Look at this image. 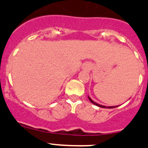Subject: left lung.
<instances>
[{
	"instance_id": "obj_1",
	"label": "left lung",
	"mask_w": 148,
	"mask_h": 148,
	"mask_svg": "<svg viewBox=\"0 0 148 148\" xmlns=\"http://www.w3.org/2000/svg\"><path fill=\"white\" fill-rule=\"evenodd\" d=\"M88 99L90 101V102H92L94 105H95V106H98V107H100V108H116L117 106H108V107H107V106H102V105H99V104L97 103V102H95L94 101H93L92 99H90V97H88Z\"/></svg>"
}]
</instances>
